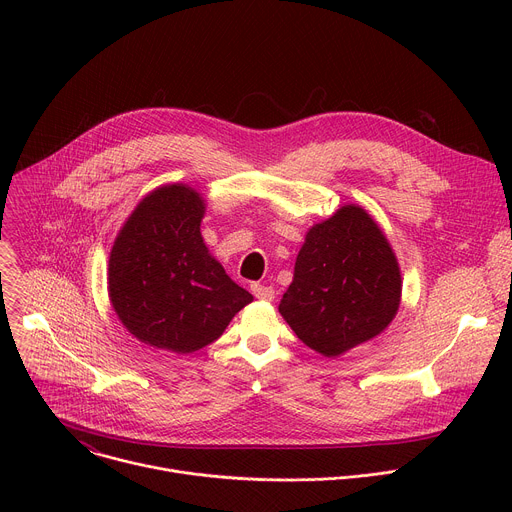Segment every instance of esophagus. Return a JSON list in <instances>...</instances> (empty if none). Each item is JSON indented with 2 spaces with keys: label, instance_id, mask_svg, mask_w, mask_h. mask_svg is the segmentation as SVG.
<instances>
[{
  "label": "esophagus",
  "instance_id": "1",
  "mask_svg": "<svg viewBox=\"0 0 512 512\" xmlns=\"http://www.w3.org/2000/svg\"><path fill=\"white\" fill-rule=\"evenodd\" d=\"M251 291H253V296H255L257 300H263V302H271V300L275 298V291H273V287H269V285L253 283V285H251Z\"/></svg>",
  "mask_w": 512,
  "mask_h": 512
}]
</instances>
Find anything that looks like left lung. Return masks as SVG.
Masks as SVG:
<instances>
[{"mask_svg": "<svg viewBox=\"0 0 512 512\" xmlns=\"http://www.w3.org/2000/svg\"><path fill=\"white\" fill-rule=\"evenodd\" d=\"M401 289L399 261L375 218L344 204L306 233L279 314L306 346L336 358L387 330Z\"/></svg>", "mask_w": 512, "mask_h": 512, "instance_id": "1", "label": "left lung"}]
</instances>
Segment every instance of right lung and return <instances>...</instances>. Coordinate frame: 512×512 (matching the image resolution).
Here are the masks:
<instances>
[{"mask_svg": "<svg viewBox=\"0 0 512 512\" xmlns=\"http://www.w3.org/2000/svg\"><path fill=\"white\" fill-rule=\"evenodd\" d=\"M206 202L188 184H164L127 216L109 255L111 306L139 342L188 354L214 342L253 302L200 233Z\"/></svg>", "mask_w": 512, "mask_h": 512, "instance_id": "1", "label": "right lung"}]
</instances>
